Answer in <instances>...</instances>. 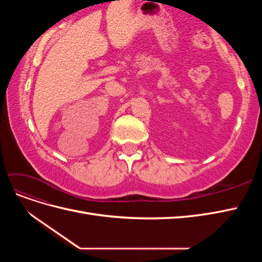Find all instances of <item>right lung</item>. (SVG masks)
<instances>
[{"label": "right lung", "instance_id": "obj_1", "mask_svg": "<svg viewBox=\"0 0 262 262\" xmlns=\"http://www.w3.org/2000/svg\"><path fill=\"white\" fill-rule=\"evenodd\" d=\"M118 1H119V0H118Z\"/></svg>", "mask_w": 262, "mask_h": 262}]
</instances>
